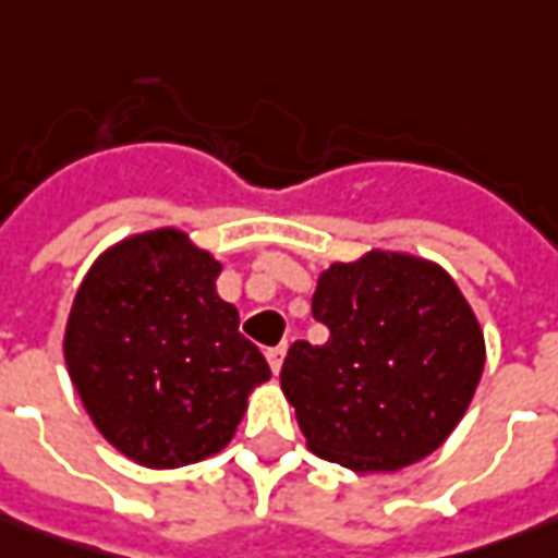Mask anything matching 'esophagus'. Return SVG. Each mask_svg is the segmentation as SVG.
<instances>
[{
    "label": "esophagus",
    "mask_w": 558,
    "mask_h": 558,
    "mask_svg": "<svg viewBox=\"0 0 558 558\" xmlns=\"http://www.w3.org/2000/svg\"><path fill=\"white\" fill-rule=\"evenodd\" d=\"M283 355H287V345H275V349H268V355H265L275 374H280V367H283Z\"/></svg>",
    "instance_id": "34e87169"
}]
</instances>
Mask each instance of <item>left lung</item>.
<instances>
[{"mask_svg": "<svg viewBox=\"0 0 558 558\" xmlns=\"http://www.w3.org/2000/svg\"><path fill=\"white\" fill-rule=\"evenodd\" d=\"M312 315L330 337L293 342L280 389L308 448L355 472H395L445 445L485 371V337L435 262L371 250L320 271Z\"/></svg>", "mask_w": 558, "mask_h": 558, "instance_id": "obj_1", "label": "left lung"}]
</instances>
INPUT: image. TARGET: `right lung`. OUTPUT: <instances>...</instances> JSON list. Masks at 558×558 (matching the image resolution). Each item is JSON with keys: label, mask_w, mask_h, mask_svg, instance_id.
Listing matches in <instances>:
<instances>
[{"label": "right lung", "mask_w": 558, "mask_h": 558, "mask_svg": "<svg viewBox=\"0 0 558 558\" xmlns=\"http://www.w3.org/2000/svg\"><path fill=\"white\" fill-rule=\"evenodd\" d=\"M221 265L179 228L132 234L76 290L64 361L95 429L150 470L219 453L271 371L216 293Z\"/></svg>", "instance_id": "obj_1"}]
</instances>
